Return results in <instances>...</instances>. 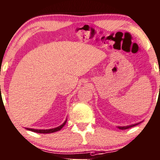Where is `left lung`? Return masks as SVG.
I'll return each instance as SVG.
<instances>
[{
  "instance_id": "8db88e82",
  "label": "left lung",
  "mask_w": 160,
  "mask_h": 160,
  "mask_svg": "<svg viewBox=\"0 0 160 160\" xmlns=\"http://www.w3.org/2000/svg\"><path fill=\"white\" fill-rule=\"evenodd\" d=\"M139 124V123H136V124H133V125H130V126H126V127H118V128L121 129V130H127V129H129L130 128H133V127L136 126V125Z\"/></svg>"
}]
</instances>
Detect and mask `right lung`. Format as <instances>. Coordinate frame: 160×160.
<instances>
[{
    "label": "right lung",
    "mask_w": 160,
    "mask_h": 160,
    "mask_svg": "<svg viewBox=\"0 0 160 160\" xmlns=\"http://www.w3.org/2000/svg\"><path fill=\"white\" fill-rule=\"evenodd\" d=\"M66 121L64 122V123H62V124L61 125V126L58 127V128H53V129H49V130H36V129H31V128H27V130H31L32 132H36V133H54V132H56V131H59V130H61L62 128L64 127V125L66 123Z\"/></svg>",
    "instance_id": "1"
}]
</instances>
